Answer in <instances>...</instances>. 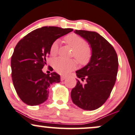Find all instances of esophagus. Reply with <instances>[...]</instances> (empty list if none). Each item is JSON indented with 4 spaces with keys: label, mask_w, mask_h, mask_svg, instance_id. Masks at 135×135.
<instances>
[{
    "label": "esophagus",
    "mask_w": 135,
    "mask_h": 135,
    "mask_svg": "<svg viewBox=\"0 0 135 135\" xmlns=\"http://www.w3.org/2000/svg\"><path fill=\"white\" fill-rule=\"evenodd\" d=\"M66 78V77L65 76H61V81L65 80V79Z\"/></svg>",
    "instance_id": "1"
}]
</instances>
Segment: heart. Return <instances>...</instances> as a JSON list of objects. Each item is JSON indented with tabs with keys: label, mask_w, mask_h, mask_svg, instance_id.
<instances>
[{
	"label": "heart",
	"mask_w": 135,
	"mask_h": 135,
	"mask_svg": "<svg viewBox=\"0 0 135 135\" xmlns=\"http://www.w3.org/2000/svg\"><path fill=\"white\" fill-rule=\"evenodd\" d=\"M64 40L66 44L73 49L72 56H74L78 62L81 65H85L90 60L92 57L91 49L86 45V41L82 37L76 33H70L66 35ZM59 50L58 41H54L50 48V54L52 56H56ZM54 67L58 73L66 74L76 69L77 62L74 59H66L57 58L53 62Z\"/></svg>",
	"instance_id": "obj_1"
}]
</instances>
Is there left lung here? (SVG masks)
Wrapping results in <instances>:
<instances>
[{
	"mask_svg": "<svg viewBox=\"0 0 135 135\" xmlns=\"http://www.w3.org/2000/svg\"><path fill=\"white\" fill-rule=\"evenodd\" d=\"M90 45L92 57L89 63L76 72L77 79L72 89L73 103L83 110H93L100 107L110 96L115 84L118 60L113 46L97 32L86 30L74 31Z\"/></svg>",
	"mask_w": 135,
	"mask_h": 135,
	"instance_id": "left-lung-1",
	"label": "left lung"
}]
</instances>
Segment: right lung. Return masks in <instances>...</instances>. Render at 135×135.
I'll return each instance as SVG.
<instances>
[{"mask_svg":"<svg viewBox=\"0 0 135 135\" xmlns=\"http://www.w3.org/2000/svg\"><path fill=\"white\" fill-rule=\"evenodd\" d=\"M72 31L71 28L44 26L27 34L17 44L11 59V77L24 103L31 106L42 103L49 97V86L60 82V76L56 72L46 74L42 69L46 64L51 45Z\"/></svg>","mask_w":135,"mask_h":135,"instance_id":"1","label":"right lung"}]
</instances>
